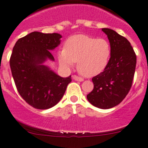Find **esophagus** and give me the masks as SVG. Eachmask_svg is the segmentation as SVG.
<instances>
[{
	"label": "esophagus",
	"instance_id": "1",
	"mask_svg": "<svg viewBox=\"0 0 148 148\" xmlns=\"http://www.w3.org/2000/svg\"><path fill=\"white\" fill-rule=\"evenodd\" d=\"M72 78L74 80L77 81V82H83L84 81L83 78H82V77H78V76H76V75L72 76Z\"/></svg>",
	"mask_w": 148,
	"mask_h": 148
}]
</instances>
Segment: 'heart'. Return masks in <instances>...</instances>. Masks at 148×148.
<instances>
[{
	"mask_svg": "<svg viewBox=\"0 0 148 148\" xmlns=\"http://www.w3.org/2000/svg\"><path fill=\"white\" fill-rule=\"evenodd\" d=\"M111 53V46L105 39L76 35L66 40L64 49H60L57 56L62 66L71 68L77 62L79 72L86 77H92L105 69Z\"/></svg>",
	"mask_w": 148,
	"mask_h": 148,
	"instance_id": "heart-1",
	"label": "heart"
}]
</instances>
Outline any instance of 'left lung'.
I'll return each mask as SVG.
<instances>
[{
    "mask_svg": "<svg viewBox=\"0 0 148 148\" xmlns=\"http://www.w3.org/2000/svg\"><path fill=\"white\" fill-rule=\"evenodd\" d=\"M101 30L109 40L111 57L103 71L92 78L94 89L86 97L94 106L108 109L119 105L128 94L136 70V55L125 37L111 29Z\"/></svg>",
    "mask_w": 148,
    "mask_h": 148,
    "instance_id": "obj_1",
    "label": "left lung"
}]
</instances>
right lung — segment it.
<instances>
[{
  "label": "right lung",
  "mask_w": 148,
  "mask_h": 148,
  "mask_svg": "<svg viewBox=\"0 0 148 148\" xmlns=\"http://www.w3.org/2000/svg\"><path fill=\"white\" fill-rule=\"evenodd\" d=\"M58 33L32 32L15 43L10 66L15 86L21 97L37 109H48L57 103L71 82L64 78L44 63L54 61L50 51L61 42Z\"/></svg>",
  "instance_id": "add662e5"
}]
</instances>
